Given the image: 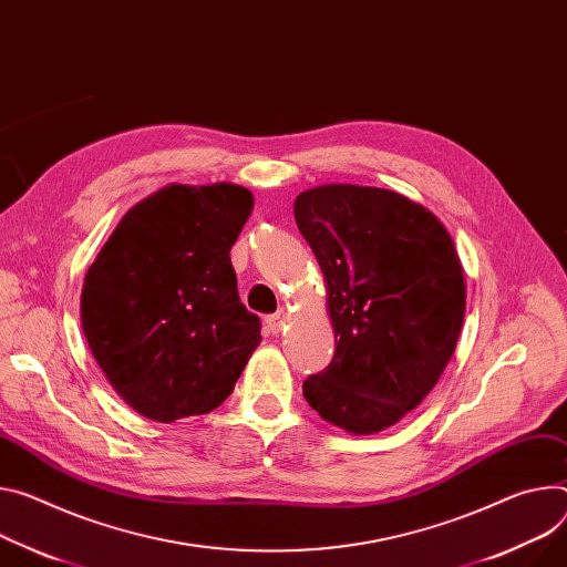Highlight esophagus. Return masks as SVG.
I'll return each mask as SVG.
<instances>
[{"instance_id":"34e87169","label":"esophagus","mask_w":567,"mask_h":567,"mask_svg":"<svg viewBox=\"0 0 567 567\" xmlns=\"http://www.w3.org/2000/svg\"><path fill=\"white\" fill-rule=\"evenodd\" d=\"M287 321H289L287 310H278L276 315L267 317V328H269V332H271V334H280V330L285 328V323H287Z\"/></svg>"}]
</instances>
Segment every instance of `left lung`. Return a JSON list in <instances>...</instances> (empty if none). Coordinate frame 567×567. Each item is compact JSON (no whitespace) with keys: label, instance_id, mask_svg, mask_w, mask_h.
<instances>
[{"label":"left lung","instance_id":"1","mask_svg":"<svg viewBox=\"0 0 567 567\" xmlns=\"http://www.w3.org/2000/svg\"><path fill=\"white\" fill-rule=\"evenodd\" d=\"M293 217L323 271L337 341L302 395L323 421L375 434L421 404L456 348L466 282L452 237L423 205L378 187L307 189Z\"/></svg>","mask_w":567,"mask_h":567}]
</instances>
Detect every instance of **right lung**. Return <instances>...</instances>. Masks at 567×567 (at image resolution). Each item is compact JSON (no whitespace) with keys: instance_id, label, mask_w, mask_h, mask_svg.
I'll return each instance as SVG.
<instances>
[{"instance_id":"obj_1","label":"right lung","mask_w":567,"mask_h":567,"mask_svg":"<svg viewBox=\"0 0 567 567\" xmlns=\"http://www.w3.org/2000/svg\"><path fill=\"white\" fill-rule=\"evenodd\" d=\"M250 210L239 185H169L126 213L87 269V346L137 414H210L260 343L262 323L241 305L230 265Z\"/></svg>"}]
</instances>
